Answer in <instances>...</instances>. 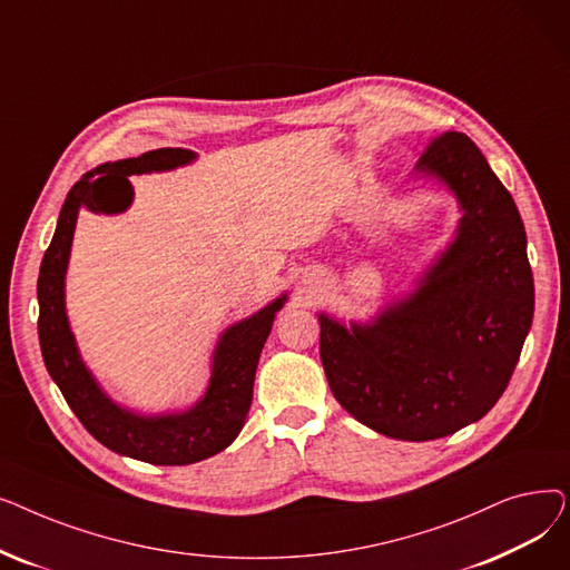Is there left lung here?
Segmentation results:
<instances>
[{"mask_svg": "<svg viewBox=\"0 0 570 570\" xmlns=\"http://www.w3.org/2000/svg\"><path fill=\"white\" fill-rule=\"evenodd\" d=\"M460 205L455 235L370 321L318 314L321 363L337 402L400 441L453 434L499 402L533 318V277L518 205L471 138L448 131L415 164Z\"/></svg>", "mask_w": 570, "mask_h": 570, "instance_id": "1", "label": "left lung"}]
</instances>
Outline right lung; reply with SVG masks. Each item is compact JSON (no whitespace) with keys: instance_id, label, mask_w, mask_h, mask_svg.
Segmentation results:
<instances>
[{"instance_id":"1","label":"right lung","mask_w":570,"mask_h":570,"mask_svg":"<svg viewBox=\"0 0 570 570\" xmlns=\"http://www.w3.org/2000/svg\"><path fill=\"white\" fill-rule=\"evenodd\" d=\"M194 159L196 153L191 149L161 147L134 159L106 161L85 173L62 205L37 284L43 363L78 421L112 453L161 466L207 460L235 441L252 406L263 344L288 295L282 293L256 314L228 325L219 335L207 387L196 404L183 411L138 413L117 404L85 365L67 316L65 286L73 230L82 207L95 215L125 213L134 200L131 175L166 173Z\"/></svg>"}]
</instances>
